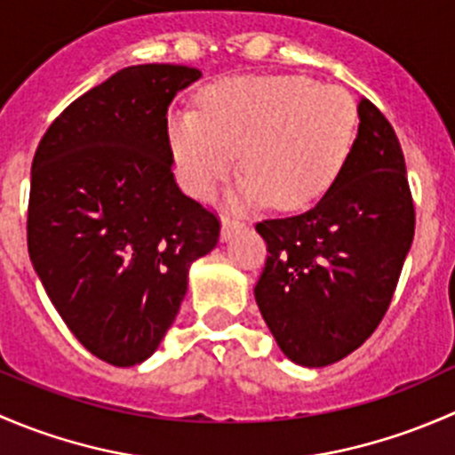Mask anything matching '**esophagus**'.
<instances>
[{
  "label": "esophagus",
  "mask_w": 455,
  "mask_h": 455,
  "mask_svg": "<svg viewBox=\"0 0 455 455\" xmlns=\"http://www.w3.org/2000/svg\"><path fill=\"white\" fill-rule=\"evenodd\" d=\"M244 227V222L237 218H233L231 213H224L222 215V240H228L231 237L233 231H237V228Z\"/></svg>",
  "instance_id": "obj_1"
}]
</instances>
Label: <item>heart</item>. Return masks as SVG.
I'll list each match as a JSON object with an SVG mask.
<instances>
[{
  "label": "heart",
  "mask_w": 455,
  "mask_h": 455,
  "mask_svg": "<svg viewBox=\"0 0 455 455\" xmlns=\"http://www.w3.org/2000/svg\"><path fill=\"white\" fill-rule=\"evenodd\" d=\"M356 121L341 87L299 75L228 76L200 92L198 112L169 116L167 142L178 180L196 198H209L231 176L242 151L244 200L297 211L334 185Z\"/></svg>",
  "instance_id": "obj_1"
}]
</instances>
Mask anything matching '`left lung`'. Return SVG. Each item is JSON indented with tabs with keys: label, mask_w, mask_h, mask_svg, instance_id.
<instances>
[{
	"label": "left lung",
	"mask_w": 455,
	"mask_h": 455,
	"mask_svg": "<svg viewBox=\"0 0 455 455\" xmlns=\"http://www.w3.org/2000/svg\"><path fill=\"white\" fill-rule=\"evenodd\" d=\"M341 173L313 209L261 220L266 264L255 301L283 355L306 368L343 359L392 304L416 211L396 132L368 99Z\"/></svg>",
	"instance_id": "left-lung-1"
}]
</instances>
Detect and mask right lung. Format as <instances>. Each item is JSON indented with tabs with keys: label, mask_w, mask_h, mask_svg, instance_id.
<instances>
[{
	"label": "right lung",
	"mask_w": 455,
	"mask_h": 455,
	"mask_svg": "<svg viewBox=\"0 0 455 455\" xmlns=\"http://www.w3.org/2000/svg\"><path fill=\"white\" fill-rule=\"evenodd\" d=\"M200 70L123 68L72 100L32 158L28 253L81 346L127 368L156 352L189 266L220 240L215 211L178 189L167 142L173 96Z\"/></svg>",
	"instance_id": "1"
}]
</instances>
